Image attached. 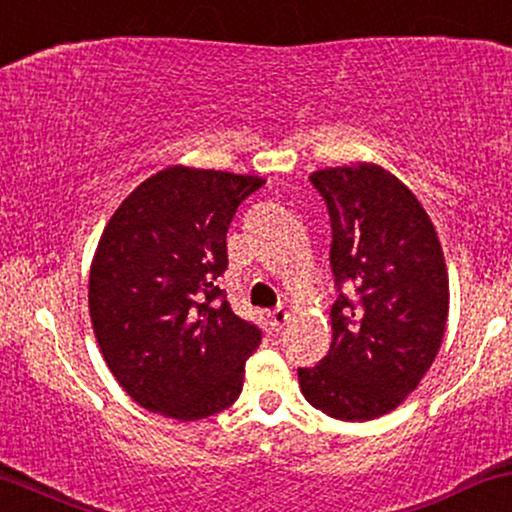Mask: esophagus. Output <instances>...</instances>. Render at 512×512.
I'll return each instance as SVG.
<instances>
[{
  "instance_id": "esophagus-1",
  "label": "esophagus",
  "mask_w": 512,
  "mask_h": 512,
  "mask_svg": "<svg viewBox=\"0 0 512 512\" xmlns=\"http://www.w3.org/2000/svg\"><path fill=\"white\" fill-rule=\"evenodd\" d=\"M288 316H290V314H288L286 309H283V307L271 309V312H269V321H271V326H274L276 331H278V328L286 326V323H288Z\"/></svg>"
}]
</instances>
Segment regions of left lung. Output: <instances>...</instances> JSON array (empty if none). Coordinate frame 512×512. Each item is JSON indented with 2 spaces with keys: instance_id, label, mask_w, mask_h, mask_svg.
<instances>
[{
  "instance_id": "8db88e82",
  "label": "left lung",
  "mask_w": 512,
  "mask_h": 512,
  "mask_svg": "<svg viewBox=\"0 0 512 512\" xmlns=\"http://www.w3.org/2000/svg\"><path fill=\"white\" fill-rule=\"evenodd\" d=\"M309 181L331 217L340 295L331 349L297 378L314 409L361 423L397 409L428 373L446 331L449 274L428 212L394 174L357 163Z\"/></svg>"
}]
</instances>
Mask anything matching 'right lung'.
<instances>
[{"label":"right lung","instance_id":"1","mask_svg":"<svg viewBox=\"0 0 512 512\" xmlns=\"http://www.w3.org/2000/svg\"><path fill=\"white\" fill-rule=\"evenodd\" d=\"M264 179L174 165L113 212L89 271L103 359L129 397L174 420L229 409L262 342L219 290L226 231Z\"/></svg>","mask_w":512,"mask_h":512}]
</instances>
